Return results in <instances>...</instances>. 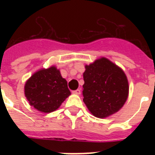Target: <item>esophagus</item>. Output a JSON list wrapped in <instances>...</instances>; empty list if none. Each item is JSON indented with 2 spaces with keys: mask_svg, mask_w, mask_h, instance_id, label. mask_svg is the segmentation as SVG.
<instances>
[{
  "mask_svg": "<svg viewBox=\"0 0 155 155\" xmlns=\"http://www.w3.org/2000/svg\"><path fill=\"white\" fill-rule=\"evenodd\" d=\"M80 92H80V89H77V90H75V91H72L73 94H75V95H80Z\"/></svg>",
  "mask_w": 155,
  "mask_h": 155,
  "instance_id": "1",
  "label": "esophagus"
}]
</instances>
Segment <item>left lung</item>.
Masks as SVG:
<instances>
[{
  "mask_svg": "<svg viewBox=\"0 0 155 155\" xmlns=\"http://www.w3.org/2000/svg\"><path fill=\"white\" fill-rule=\"evenodd\" d=\"M84 102L92 115L106 118L120 110L129 96V82L124 71L105 57L85 65Z\"/></svg>",
  "mask_w": 155,
  "mask_h": 155,
  "instance_id": "8db88e82",
  "label": "left lung"
}]
</instances>
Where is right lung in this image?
<instances>
[{"mask_svg":"<svg viewBox=\"0 0 155 155\" xmlns=\"http://www.w3.org/2000/svg\"><path fill=\"white\" fill-rule=\"evenodd\" d=\"M24 92L30 105L45 113L57 110L71 95L67 80L55 66L34 73L26 80Z\"/></svg>","mask_w":155,"mask_h":155,"instance_id":"obj_1","label":"right lung"}]
</instances>
